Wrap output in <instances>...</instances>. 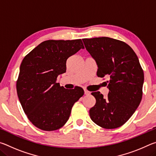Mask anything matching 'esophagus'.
Masks as SVG:
<instances>
[{"instance_id": "esophagus-1", "label": "esophagus", "mask_w": 156, "mask_h": 156, "mask_svg": "<svg viewBox=\"0 0 156 156\" xmlns=\"http://www.w3.org/2000/svg\"><path fill=\"white\" fill-rule=\"evenodd\" d=\"M84 94H85V95H89V94H90V91L86 90V89H84Z\"/></svg>"}]
</instances>
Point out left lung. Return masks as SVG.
Instances as JSON below:
<instances>
[{
	"mask_svg": "<svg viewBox=\"0 0 156 156\" xmlns=\"http://www.w3.org/2000/svg\"><path fill=\"white\" fill-rule=\"evenodd\" d=\"M86 49L96 60L97 76L107 81V98L100 91L92 92L96 105L89 110L94 122L105 129L123 125L140 103L144 72L131 47L109 37L83 39Z\"/></svg>",
	"mask_w": 156,
	"mask_h": 156,
	"instance_id": "8db88e82",
	"label": "left lung"
}]
</instances>
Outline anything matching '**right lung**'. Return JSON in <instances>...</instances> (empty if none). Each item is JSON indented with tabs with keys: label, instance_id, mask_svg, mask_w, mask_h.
I'll return each instance as SVG.
<instances>
[{
	"label": "right lung",
	"instance_id": "1",
	"mask_svg": "<svg viewBox=\"0 0 156 156\" xmlns=\"http://www.w3.org/2000/svg\"><path fill=\"white\" fill-rule=\"evenodd\" d=\"M84 49L81 39L45 41L23 58L16 82L18 99L28 119L43 131L67 122L73 105L84 95L80 87L68 90L56 83L66 72L67 60Z\"/></svg>",
	"mask_w": 156,
	"mask_h": 156
}]
</instances>
